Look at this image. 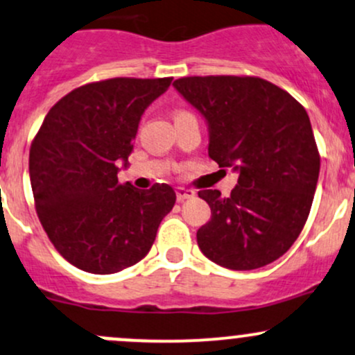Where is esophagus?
Returning a JSON list of instances; mask_svg holds the SVG:
<instances>
[{"mask_svg":"<svg viewBox=\"0 0 355 355\" xmlns=\"http://www.w3.org/2000/svg\"><path fill=\"white\" fill-rule=\"evenodd\" d=\"M196 196V192L193 190H187V189H177V200L178 202H184L187 198H192Z\"/></svg>","mask_w":355,"mask_h":355,"instance_id":"1","label":"esophagus"}]
</instances>
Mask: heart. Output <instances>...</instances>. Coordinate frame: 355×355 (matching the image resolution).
Masks as SVG:
<instances>
[{"label":"heart","instance_id":"1","mask_svg":"<svg viewBox=\"0 0 355 355\" xmlns=\"http://www.w3.org/2000/svg\"><path fill=\"white\" fill-rule=\"evenodd\" d=\"M184 116H192V114H190L189 111H177V112H175V114H173V119L184 118Z\"/></svg>","mask_w":355,"mask_h":355}]
</instances>
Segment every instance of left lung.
Instances as JSON below:
<instances>
[{"instance_id":"1","label":"left lung","mask_w":355,"mask_h":355,"mask_svg":"<svg viewBox=\"0 0 355 355\" xmlns=\"http://www.w3.org/2000/svg\"><path fill=\"white\" fill-rule=\"evenodd\" d=\"M173 85L207 121L209 157L239 173L229 197L198 192L212 214L197 231L198 248L229 270L266 266L297 241L317 189L320 155L305 107L259 77H182Z\"/></svg>"}]
</instances>
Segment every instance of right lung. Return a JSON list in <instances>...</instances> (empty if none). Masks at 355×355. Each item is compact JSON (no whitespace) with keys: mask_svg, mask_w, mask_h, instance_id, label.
Segmentation results:
<instances>
[{"mask_svg":"<svg viewBox=\"0 0 355 355\" xmlns=\"http://www.w3.org/2000/svg\"><path fill=\"white\" fill-rule=\"evenodd\" d=\"M173 77H116L73 89L49 111L30 148L35 207L55 249L79 270L111 275L148 254L173 189L119 184L145 109Z\"/></svg>","mask_w":355,"mask_h":355,"instance_id":"add662e5","label":"right lung"}]
</instances>
